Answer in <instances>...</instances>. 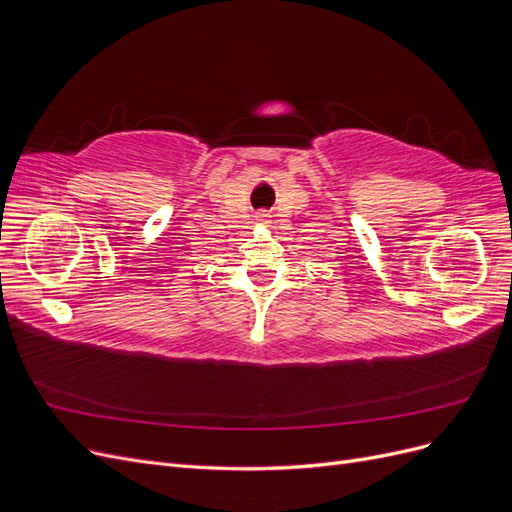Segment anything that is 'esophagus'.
<instances>
[{
    "mask_svg": "<svg viewBox=\"0 0 512 512\" xmlns=\"http://www.w3.org/2000/svg\"><path fill=\"white\" fill-rule=\"evenodd\" d=\"M258 218H262V222H265V218H269V215H267V213H262V215H258Z\"/></svg>",
    "mask_w": 512,
    "mask_h": 512,
    "instance_id": "34e87169",
    "label": "esophagus"
}]
</instances>
